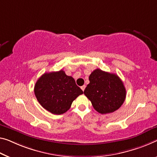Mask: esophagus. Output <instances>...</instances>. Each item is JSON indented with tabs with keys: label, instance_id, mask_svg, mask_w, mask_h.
<instances>
[{
	"label": "esophagus",
	"instance_id": "34e87169",
	"mask_svg": "<svg viewBox=\"0 0 157 157\" xmlns=\"http://www.w3.org/2000/svg\"><path fill=\"white\" fill-rule=\"evenodd\" d=\"M85 88H86V86L85 85L83 86H81V90H83V91H84V90H85Z\"/></svg>",
	"mask_w": 157,
	"mask_h": 157
}]
</instances>
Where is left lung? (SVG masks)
Returning a JSON list of instances; mask_svg holds the SVG:
<instances>
[{
	"instance_id": "left-lung-1",
	"label": "left lung",
	"mask_w": 157,
	"mask_h": 157,
	"mask_svg": "<svg viewBox=\"0 0 157 157\" xmlns=\"http://www.w3.org/2000/svg\"><path fill=\"white\" fill-rule=\"evenodd\" d=\"M90 83L84 90L93 107L100 114L114 112L125 101L126 91L117 74L96 69L89 76Z\"/></svg>"
}]
</instances>
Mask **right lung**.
<instances>
[{
	"instance_id": "obj_1",
	"label": "right lung",
	"mask_w": 157,
	"mask_h": 157,
	"mask_svg": "<svg viewBox=\"0 0 157 157\" xmlns=\"http://www.w3.org/2000/svg\"><path fill=\"white\" fill-rule=\"evenodd\" d=\"M83 90L63 70L45 73L38 79L34 93L42 107L53 114H62Z\"/></svg>"
}]
</instances>
